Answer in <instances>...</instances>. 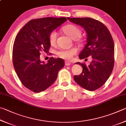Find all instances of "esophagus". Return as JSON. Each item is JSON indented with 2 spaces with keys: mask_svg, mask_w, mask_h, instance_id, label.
Listing matches in <instances>:
<instances>
[{
  "mask_svg": "<svg viewBox=\"0 0 126 126\" xmlns=\"http://www.w3.org/2000/svg\"><path fill=\"white\" fill-rule=\"evenodd\" d=\"M65 63L66 66H69V65H71V63H70V62H69V61H66L65 62Z\"/></svg>",
  "mask_w": 126,
  "mask_h": 126,
  "instance_id": "esophagus-1",
  "label": "esophagus"
}]
</instances>
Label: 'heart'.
<instances>
[{
	"label": "heart",
	"mask_w": 126,
	"mask_h": 126,
	"mask_svg": "<svg viewBox=\"0 0 126 126\" xmlns=\"http://www.w3.org/2000/svg\"><path fill=\"white\" fill-rule=\"evenodd\" d=\"M63 32H64L67 36L71 37L72 39H75L80 36L81 35V31L80 29L74 25H67L65 26L63 28ZM57 33L56 31H52L51 32L48 36L50 43L51 45H54L56 41ZM78 50L75 47H73L70 49L60 50L57 52V55L60 58L65 60H70L72 59L74 55H75Z\"/></svg>",
	"instance_id": "1"
}]
</instances>
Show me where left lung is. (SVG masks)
<instances>
[{
    "instance_id": "1",
    "label": "left lung",
    "mask_w": 126,
    "mask_h": 126,
    "mask_svg": "<svg viewBox=\"0 0 126 126\" xmlns=\"http://www.w3.org/2000/svg\"><path fill=\"white\" fill-rule=\"evenodd\" d=\"M70 21L84 28L87 44L79 56L80 59L92 56L89 65L82 66V73L74 76L76 82L89 91H94L105 84L113 69L114 46L109 29L100 21L90 17H67Z\"/></svg>"
}]
</instances>
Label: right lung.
I'll list each match as a JSON object with an SVG mask.
<instances>
[{
    "mask_svg": "<svg viewBox=\"0 0 126 126\" xmlns=\"http://www.w3.org/2000/svg\"><path fill=\"white\" fill-rule=\"evenodd\" d=\"M67 21L66 17H51L32 20L20 30L13 48V65L24 86L34 92L45 91L57 78L64 67L60 58H50L47 63L40 59V51H47L51 46L50 33Z\"/></svg>",
    "mask_w": 126,
    "mask_h": 126,
    "instance_id": "add662e5",
    "label": "right lung"
}]
</instances>
